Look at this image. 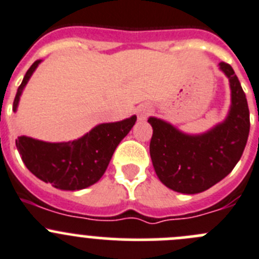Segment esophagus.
<instances>
[{
  "label": "esophagus",
  "instance_id": "34e87169",
  "mask_svg": "<svg viewBox=\"0 0 259 259\" xmlns=\"http://www.w3.org/2000/svg\"><path fill=\"white\" fill-rule=\"evenodd\" d=\"M150 112H151V109H150L149 105H142V107H140L139 119H141V120L146 119V117L150 114Z\"/></svg>",
  "mask_w": 259,
  "mask_h": 259
}]
</instances>
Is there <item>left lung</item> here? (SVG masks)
Here are the masks:
<instances>
[{
    "mask_svg": "<svg viewBox=\"0 0 259 259\" xmlns=\"http://www.w3.org/2000/svg\"><path fill=\"white\" fill-rule=\"evenodd\" d=\"M229 77L231 107L223 123L202 135H186L170 123L150 117V156L160 182L179 193H201L225 178L242 157L248 141L249 108L233 67L220 62Z\"/></svg>",
    "mask_w": 259,
    "mask_h": 259,
    "instance_id": "left-lung-1",
    "label": "left lung"
}]
</instances>
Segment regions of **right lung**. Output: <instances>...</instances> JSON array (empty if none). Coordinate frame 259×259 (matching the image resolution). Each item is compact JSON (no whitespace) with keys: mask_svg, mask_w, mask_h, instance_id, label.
I'll use <instances>...</instances> for the list:
<instances>
[{"mask_svg":"<svg viewBox=\"0 0 259 259\" xmlns=\"http://www.w3.org/2000/svg\"><path fill=\"white\" fill-rule=\"evenodd\" d=\"M39 63L40 60L35 61L26 71L15 97L14 112H16L24 88ZM136 119V115H132L120 122L102 123L81 139L68 142L52 144L20 136L16 140V147L25 166L36 178L58 189L78 191L93 186L102 178L113 152L131 131Z\"/></svg>","mask_w":259,"mask_h":259,"instance_id":"add662e5","label":"right lung"}]
</instances>
